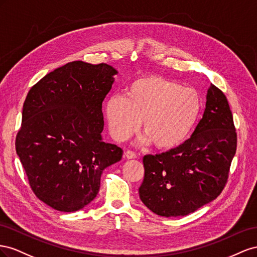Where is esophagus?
<instances>
[{"instance_id": "1", "label": "esophagus", "mask_w": 257, "mask_h": 257, "mask_svg": "<svg viewBox=\"0 0 257 257\" xmlns=\"http://www.w3.org/2000/svg\"><path fill=\"white\" fill-rule=\"evenodd\" d=\"M124 157H126L127 159H135V158H137V154L134 153L133 151H127V152H124Z\"/></svg>"}]
</instances>
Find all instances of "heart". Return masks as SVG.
Listing matches in <instances>:
<instances>
[{
	"instance_id": "1",
	"label": "heart",
	"mask_w": 257,
	"mask_h": 257,
	"mask_svg": "<svg viewBox=\"0 0 257 257\" xmlns=\"http://www.w3.org/2000/svg\"><path fill=\"white\" fill-rule=\"evenodd\" d=\"M202 99L196 89L157 75L135 79L126 97L114 94L105 104L109 133L116 141H124L140 128L141 142H153L161 151L184 143L199 119Z\"/></svg>"
}]
</instances>
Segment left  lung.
Returning <instances> with one entry per match:
<instances>
[{"mask_svg": "<svg viewBox=\"0 0 257 257\" xmlns=\"http://www.w3.org/2000/svg\"><path fill=\"white\" fill-rule=\"evenodd\" d=\"M236 150L228 101L211 84L206 109L192 137L173 150L143 157L142 202L165 217L193 213L222 193Z\"/></svg>", "mask_w": 257, "mask_h": 257, "instance_id": "8db88e82", "label": "left lung"}]
</instances>
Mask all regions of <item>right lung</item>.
Returning a JSON list of instances; mask_svg holds the SVG:
<instances>
[{"mask_svg": "<svg viewBox=\"0 0 257 257\" xmlns=\"http://www.w3.org/2000/svg\"><path fill=\"white\" fill-rule=\"evenodd\" d=\"M116 74L106 63L73 61L28 92L16 152L35 196L57 211L89 204L102 172L121 159L122 150L101 136L102 102Z\"/></svg>", "mask_w": 257, "mask_h": 257, "instance_id": "obj_1", "label": "right lung"}]
</instances>
